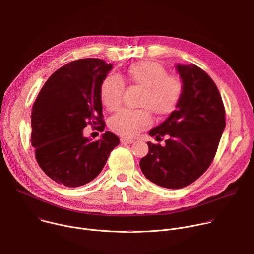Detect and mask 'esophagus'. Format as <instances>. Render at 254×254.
<instances>
[{
  "mask_svg": "<svg viewBox=\"0 0 254 254\" xmlns=\"http://www.w3.org/2000/svg\"><path fill=\"white\" fill-rule=\"evenodd\" d=\"M121 142L122 143H133L134 139L132 138H127V137H122L121 138Z\"/></svg>",
  "mask_w": 254,
  "mask_h": 254,
  "instance_id": "1",
  "label": "esophagus"
}]
</instances>
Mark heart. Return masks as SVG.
<instances>
[{"mask_svg": "<svg viewBox=\"0 0 254 254\" xmlns=\"http://www.w3.org/2000/svg\"><path fill=\"white\" fill-rule=\"evenodd\" d=\"M125 79L142 88L139 106L150 109L155 115L164 117L172 115L179 107L184 83L175 75L167 74L166 69L158 63L142 61L128 66ZM125 82L117 74H109L101 84V100L109 111L118 110L123 101ZM152 123L147 109L122 110L112 117L111 129L123 136L133 137L148 128Z\"/></svg>", "mask_w": 254, "mask_h": 254, "instance_id": "obj_1", "label": "heart"}]
</instances>
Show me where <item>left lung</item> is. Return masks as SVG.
Instances as JSON below:
<instances>
[{
  "label": "left lung",
  "mask_w": 254,
  "mask_h": 254,
  "mask_svg": "<svg viewBox=\"0 0 254 254\" xmlns=\"http://www.w3.org/2000/svg\"><path fill=\"white\" fill-rule=\"evenodd\" d=\"M184 83L182 101L172 115L149 131L165 144L147 141L139 161L144 177L166 189H183L195 182L211 164L225 128V110L212 78L200 67L177 64Z\"/></svg>",
  "instance_id": "8db88e82"
}]
</instances>
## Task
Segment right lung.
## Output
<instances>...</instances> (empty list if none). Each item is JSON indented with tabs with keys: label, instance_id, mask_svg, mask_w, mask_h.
I'll return each mask as SVG.
<instances>
[{
	"label": "right lung",
	"instance_id": "obj_1",
	"mask_svg": "<svg viewBox=\"0 0 254 254\" xmlns=\"http://www.w3.org/2000/svg\"><path fill=\"white\" fill-rule=\"evenodd\" d=\"M113 68L101 59H80L56 70L32 109L31 142L36 159L53 181L76 188L95 180L120 138L106 131L92 141L83 136L88 125L103 131L101 84Z\"/></svg>",
	"mask_w": 254,
	"mask_h": 254
}]
</instances>
